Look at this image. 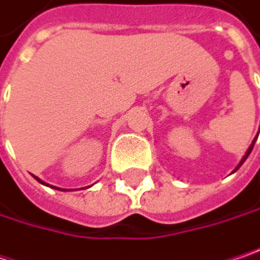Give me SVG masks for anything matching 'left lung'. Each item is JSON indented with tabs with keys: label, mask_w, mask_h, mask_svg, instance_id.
I'll return each instance as SVG.
<instances>
[{
	"label": "left lung",
	"mask_w": 260,
	"mask_h": 260,
	"mask_svg": "<svg viewBox=\"0 0 260 260\" xmlns=\"http://www.w3.org/2000/svg\"><path fill=\"white\" fill-rule=\"evenodd\" d=\"M259 131H260V128H259ZM254 142H256V138H254L253 142H252V145H250V147H249V150H247V151H246V154H244V157H243V158H242V161H240V164H239V166H237V169H239V167H240V166H242V164L244 163V160H246V158H247V157H249V154H250V152H252V150H253ZM237 169H236V170H237Z\"/></svg>",
	"instance_id": "1"
}]
</instances>
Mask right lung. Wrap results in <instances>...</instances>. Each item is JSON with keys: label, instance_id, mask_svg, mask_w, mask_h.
Returning <instances> with one entry per match:
<instances>
[{"label": "right lung", "instance_id": "right-lung-1", "mask_svg": "<svg viewBox=\"0 0 260 260\" xmlns=\"http://www.w3.org/2000/svg\"><path fill=\"white\" fill-rule=\"evenodd\" d=\"M35 179H36V180H38V182H40V183H42V185H46V183H45V182H42V180H40V179H38V177H36V176H35ZM46 186H49V185H46ZM52 187V186H51ZM55 189H59V187H55Z\"/></svg>", "mask_w": 260, "mask_h": 260}]
</instances>
